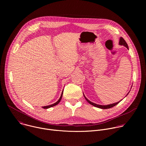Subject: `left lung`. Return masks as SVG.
Returning a JSON list of instances; mask_svg holds the SVG:
<instances>
[{
  "label": "left lung",
  "instance_id": "obj_1",
  "mask_svg": "<svg viewBox=\"0 0 146 146\" xmlns=\"http://www.w3.org/2000/svg\"><path fill=\"white\" fill-rule=\"evenodd\" d=\"M119 45H121V46H125V47H127L128 50H129V48H128V44H127V43H126V41H125V40L122 37H120V38H119ZM129 92L128 93V94H129ZM128 94L127 95H128ZM84 98H85V99H86V100L90 103V104H91V105H92V106H95V107H96V108H100V109H110V108H113V107H114V106H115V105H117L118 103H119V102H120V101H121V100L119 101V102H117V103H113V104H110V105H97V104H96V103H93V102H91L90 100H89L86 96H85V95H84Z\"/></svg>",
  "mask_w": 146,
  "mask_h": 146
}]
</instances>
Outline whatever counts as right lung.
<instances>
[{"label": "right lung", "instance_id": "obj_1", "mask_svg": "<svg viewBox=\"0 0 146 146\" xmlns=\"http://www.w3.org/2000/svg\"><path fill=\"white\" fill-rule=\"evenodd\" d=\"M62 95H63V91L62 92V94H61V95H60V98L59 99V100H58L56 102H55V103L52 104V105H49V106H43V107H42V108H43V109H48V108H51V107H53V106H56V105H58V103L60 102V100H61V99H62Z\"/></svg>", "mask_w": 146, "mask_h": 146}]
</instances>
